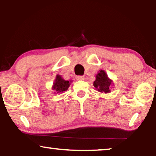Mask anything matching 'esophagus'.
<instances>
[{"instance_id": "esophagus-1", "label": "esophagus", "mask_w": 156, "mask_h": 156, "mask_svg": "<svg viewBox=\"0 0 156 156\" xmlns=\"http://www.w3.org/2000/svg\"><path fill=\"white\" fill-rule=\"evenodd\" d=\"M84 77L83 76H77L76 77V80H84Z\"/></svg>"}]
</instances>
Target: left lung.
<instances>
[{
    "label": "left lung",
    "instance_id": "8db88e82",
    "mask_svg": "<svg viewBox=\"0 0 156 156\" xmlns=\"http://www.w3.org/2000/svg\"><path fill=\"white\" fill-rule=\"evenodd\" d=\"M112 84V80H109L103 70L100 71L96 75V80L94 82V86L100 92L108 93L110 91L109 87Z\"/></svg>",
    "mask_w": 156,
    "mask_h": 156
}]
</instances>
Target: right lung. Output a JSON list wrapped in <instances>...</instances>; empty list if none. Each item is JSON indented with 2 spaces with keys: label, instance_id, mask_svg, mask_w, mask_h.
<instances>
[{
  "label": "right lung",
  "instance_id": "add662e5",
  "mask_svg": "<svg viewBox=\"0 0 156 156\" xmlns=\"http://www.w3.org/2000/svg\"><path fill=\"white\" fill-rule=\"evenodd\" d=\"M69 82L68 80H65L61 78V76L58 75L56 76V80H55V83L54 84V87H53V89H55L57 93H59V92H62L65 91H67V89L69 87Z\"/></svg>",
  "mask_w": 156,
  "mask_h": 156
}]
</instances>
